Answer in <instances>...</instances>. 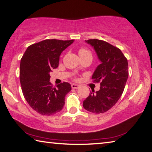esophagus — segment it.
Instances as JSON below:
<instances>
[{"label": "esophagus", "mask_w": 152, "mask_h": 152, "mask_svg": "<svg viewBox=\"0 0 152 152\" xmlns=\"http://www.w3.org/2000/svg\"><path fill=\"white\" fill-rule=\"evenodd\" d=\"M71 87L73 89H78L79 87V86L77 84H71Z\"/></svg>", "instance_id": "34e87169"}]
</instances>
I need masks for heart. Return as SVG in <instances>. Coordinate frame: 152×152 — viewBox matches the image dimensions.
Masks as SVG:
<instances>
[{
    "label": "heart",
    "instance_id": "1",
    "mask_svg": "<svg viewBox=\"0 0 152 152\" xmlns=\"http://www.w3.org/2000/svg\"><path fill=\"white\" fill-rule=\"evenodd\" d=\"M78 53H79V57H81V58L86 57H89V56H90V57H92L91 52H90L89 50H88L87 49H85V48H81V49H79Z\"/></svg>",
    "mask_w": 152,
    "mask_h": 152
}]
</instances>
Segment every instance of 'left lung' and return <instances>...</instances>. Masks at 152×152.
<instances>
[{"label": "left lung", "instance_id": "left-lung-1", "mask_svg": "<svg viewBox=\"0 0 152 152\" xmlns=\"http://www.w3.org/2000/svg\"><path fill=\"white\" fill-rule=\"evenodd\" d=\"M94 48L102 63L92 76L94 83H100V89L83 101V107L94 113H102L118 102L121 97L128 78L127 58L119 48L99 39L86 41Z\"/></svg>", "mask_w": 152, "mask_h": 152}]
</instances>
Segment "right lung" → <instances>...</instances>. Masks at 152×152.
Returning a JSON list of instances; mask_svg holds the SVG:
<instances>
[{"label": "right lung", "instance_id": "right-lung-1", "mask_svg": "<svg viewBox=\"0 0 152 152\" xmlns=\"http://www.w3.org/2000/svg\"><path fill=\"white\" fill-rule=\"evenodd\" d=\"M73 40L46 39L28 46L20 59V82L24 97L32 109L42 115L62 110L71 90L67 82L57 87L50 83V72L57 68L59 57Z\"/></svg>", "mask_w": 152, "mask_h": 152}]
</instances>
